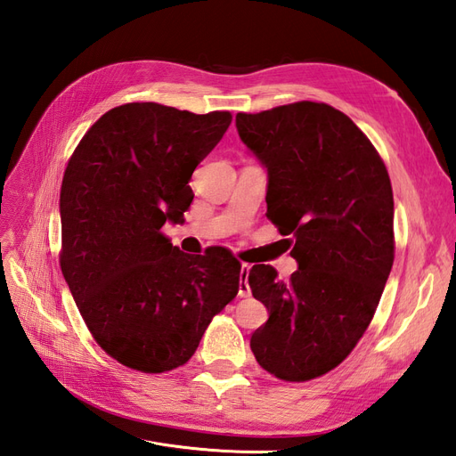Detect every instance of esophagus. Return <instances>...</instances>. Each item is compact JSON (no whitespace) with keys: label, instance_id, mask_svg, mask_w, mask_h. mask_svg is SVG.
Segmentation results:
<instances>
[{"label":"esophagus","instance_id":"34e87169","mask_svg":"<svg viewBox=\"0 0 456 456\" xmlns=\"http://www.w3.org/2000/svg\"><path fill=\"white\" fill-rule=\"evenodd\" d=\"M249 272H251L249 265H241V270H240V291H238L240 297H249L251 295Z\"/></svg>","mask_w":456,"mask_h":456}]
</instances>
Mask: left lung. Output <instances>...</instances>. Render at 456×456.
I'll return each instance as SVG.
<instances>
[{"label": "left lung", "mask_w": 456, "mask_h": 456, "mask_svg": "<svg viewBox=\"0 0 456 456\" xmlns=\"http://www.w3.org/2000/svg\"><path fill=\"white\" fill-rule=\"evenodd\" d=\"M240 139L268 171L266 216L293 236L291 280L255 265L268 322L251 337L262 369L287 382L322 377L367 330L394 265V194L379 151L355 123L302 101L238 114Z\"/></svg>", "instance_id": "8db88e82"}]
</instances>
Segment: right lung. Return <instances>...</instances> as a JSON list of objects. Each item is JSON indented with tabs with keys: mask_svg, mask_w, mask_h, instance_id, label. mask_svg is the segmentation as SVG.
<instances>
[{
	"mask_svg": "<svg viewBox=\"0 0 456 456\" xmlns=\"http://www.w3.org/2000/svg\"><path fill=\"white\" fill-rule=\"evenodd\" d=\"M230 112L129 102L84 134L61 188V268L96 344L121 365H184L240 291L224 247L184 255L161 233L183 224L191 173L230 127Z\"/></svg>",
	"mask_w": 456,
	"mask_h": 456,
	"instance_id": "1",
	"label": "right lung"
}]
</instances>
